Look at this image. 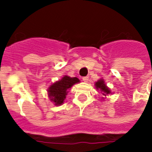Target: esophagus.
Segmentation results:
<instances>
[{
  "label": "esophagus",
  "mask_w": 152,
  "mask_h": 152,
  "mask_svg": "<svg viewBox=\"0 0 152 152\" xmlns=\"http://www.w3.org/2000/svg\"><path fill=\"white\" fill-rule=\"evenodd\" d=\"M88 79H89V77L88 76H85V77H83V82H85V83H87L88 81Z\"/></svg>",
  "instance_id": "esophagus-1"
}]
</instances>
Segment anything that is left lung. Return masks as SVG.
<instances>
[{
    "label": "left lung",
    "instance_id": "8db88e82",
    "mask_svg": "<svg viewBox=\"0 0 152 152\" xmlns=\"http://www.w3.org/2000/svg\"><path fill=\"white\" fill-rule=\"evenodd\" d=\"M95 87L97 90H99L100 91H101L102 94L105 97H106V96L110 95V94H112L111 90L106 86V83H105V80H104L102 78L99 79L97 82H95ZM104 99H105V98L102 97V100Z\"/></svg>",
    "mask_w": 152,
    "mask_h": 152
}]
</instances>
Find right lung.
<instances>
[{
  "label": "right lung",
  "mask_w": 152,
  "mask_h": 152,
  "mask_svg": "<svg viewBox=\"0 0 152 152\" xmlns=\"http://www.w3.org/2000/svg\"><path fill=\"white\" fill-rule=\"evenodd\" d=\"M80 83L77 77H70L64 75L61 80L53 83L47 89V95L50 100L55 106H61L64 103L69 90L76 83Z\"/></svg>",
  "instance_id": "add662e5"
}]
</instances>
